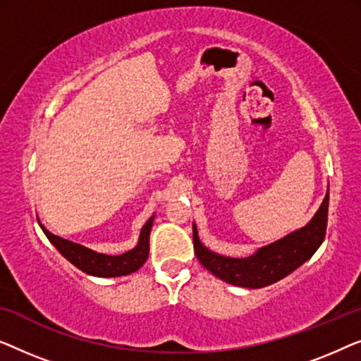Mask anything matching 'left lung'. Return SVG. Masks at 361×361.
<instances>
[{
	"instance_id": "left-lung-1",
	"label": "left lung",
	"mask_w": 361,
	"mask_h": 361,
	"mask_svg": "<svg viewBox=\"0 0 361 361\" xmlns=\"http://www.w3.org/2000/svg\"><path fill=\"white\" fill-rule=\"evenodd\" d=\"M329 212V190L316 214L301 229L294 231L276 242L260 247L243 258L224 257L202 245L197 227L192 222V242L201 265L219 280L240 288H265L283 280L311 258L326 237Z\"/></svg>"
}]
</instances>
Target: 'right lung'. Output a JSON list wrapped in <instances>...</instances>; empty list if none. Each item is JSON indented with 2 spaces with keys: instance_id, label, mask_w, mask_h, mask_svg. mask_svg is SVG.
I'll return each instance as SVG.
<instances>
[{
  "instance_id": "right-lung-1",
  "label": "right lung",
  "mask_w": 361,
  "mask_h": 361,
  "mask_svg": "<svg viewBox=\"0 0 361 361\" xmlns=\"http://www.w3.org/2000/svg\"><path fill=\"white\" fill-rule=\"evenodd\" d=\"M155 214L145 222L144 227L140 229L139 242L137 245L121 255H106V253H98L91 248L81 245V243H75L67 238H62L59 235H54L49 232L44 226L42 231L52 245L67 258V260L78 268V270L88 273L91 276L98 278H116V276H126L139 270V268L147 262L149 257V243H150V231L154 226Z\"/></svg>"
}]
</instances>
